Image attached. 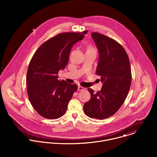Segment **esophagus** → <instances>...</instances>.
<instances>
[{
    "label": "esophagus",
    "mask_w": 157,
    "mask_h": 157,
    "mask_svg": "<svg viewBox=\"0 0 157 157\" xmlns=\"http://www.w3.org/2000/svg\"><path fill=\"white\" fill-rule=\"evenodd\" d=\"M85 90V88H83V87H82V86H78V90Z\"/></svg>",
    "instance_id": "obj_1"
}]
</instances>
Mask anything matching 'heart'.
<instances>
[{
	"instance_id": "1",
	"label": "heart",
	"mask_w": 157,
	"mask_h": 157,
	"mask_svg": "<svg viewBox=\"0 0 157 157\" xmlns=\"http://www.w3.org/2000/svg\"><path fill=\"white\" fill-rule=\"evenodd\" d=\"M86 52H95V49L92 45H88L86 48Z\"/></svg>"
}]
</instances>
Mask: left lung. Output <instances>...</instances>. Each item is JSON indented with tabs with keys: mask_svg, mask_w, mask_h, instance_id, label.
I'll use <instances>...</instances> for the list:
<instances>
[{
	"mask_svg": "<svg viewBox=\"0 0 157 157\" xmlns=\"http://www.w3.org/2000/svg\"><path fill=\"white\" fill-rule=\"evenodd\" d=\"M91 36L100 53L95 74L101 76L103 84L97 92L88 89L90 98L83 111L90 118L102 120L115 114L125 101L131 84V69L129 57L118 42L98 33Z\"/></svg>",
	"mask_w": 157,
	"mask_h": 157,
	"instance_id": "1",
	"label": "left lung"
}]
</instances>
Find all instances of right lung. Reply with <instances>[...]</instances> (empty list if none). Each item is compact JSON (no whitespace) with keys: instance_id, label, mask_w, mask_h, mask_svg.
<instances>
[{"instance_id":"1","label":"right lung","mask_w":157,"mask_h":157,"mask_svg":"<svg viewBox=\"0 0 157 157\" xmlns=\"http://www.w3.org/2000/svg\"><path fill=\"white\" fill-rule=\"evenodd\" d=\"M87 32L59 34L41 45L31 59L26 74L28 98L36 111L45 118L62 117L77 90L76 84L59 81L58 73L67 66L72 46Z\"/></svg>"}]
</instances>
